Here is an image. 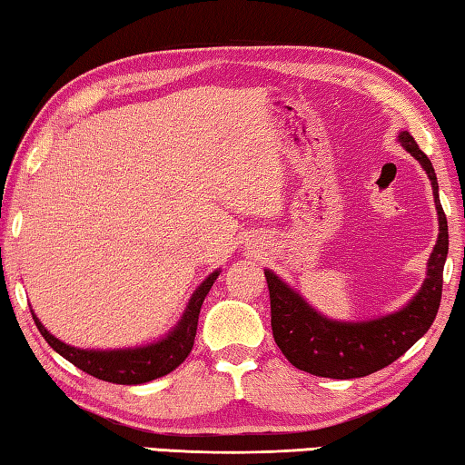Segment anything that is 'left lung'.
<instances>
[{
	"label": "left lung",
	"mask_w": 465,
	"mask_h": 465,
	"mask_svg": "<svg viewBox=\"0 0 465 465\" xmlns=\"http://www.w3.org/2000/svg\"><path fill=\"white\" fill-rule=\"evenodd\" d=\"M399 142L418 158L432 182L434 203L439 211V240L428 261V277L418 296L403 311L363 323H338L315 313L294 290L277 275L265 272L269 301H272V330L283 357L302 371L322 378H363L411 349L430 330L442 296V269L449 252L447 214L439 200L436 173L418 142L403 131Z\"/></svg>",
	"instance_id": "1"
}]
</instances>
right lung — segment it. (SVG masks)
I'll list each match as a JSON object with an SVG mask.
<instances>
[{"mask_svg": "<svg viewBox=\"0 0 465 465\" xmlns=\"http://www.w3.org/2000/svg\"><path fill=\"white\" fill-rule=\"evenodd\" d=\"M219 272L211 273L206 280L200 283V288L193 292L190 299L188 309H185L183 320L179 322L175 330L171 331L164 341L143 346V349H127V351H81L74 346H68L60 342L47 331L41 322L35 317V325H37L41 336L45 342L52 346L55 352H60L66 361L77 365L89 376L104 380V382L113 384H143L150 380H156L161 376L171 373L175 367L182 365L192 352L193 338H196L198 330V315L200 307L209 294L211 286L217 280Z\"/></svg>", "mask_w": 465, "mask_h": 465, "instance_id": "add662e5", "label": "right lung"}]
</instances>
